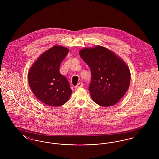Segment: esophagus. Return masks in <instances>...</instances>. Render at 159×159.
Listing matches in <instances>:
<instances>
[{
  "mask_svg": "<svg viewBox=\"0 0 159 159\" xmlns=\"http://www.w3.org/2000/svg\"><path fill=\"white\" fill-rule=\"evenodd\" d=\"M83 86V83H79L76 86V89H79V88H82Z\"/></svg>",
  "mask_w": 159,
  "mask_h": 159,
  "instance_id": "34e87169",
  "label": "esophagus"
}]
</instances>
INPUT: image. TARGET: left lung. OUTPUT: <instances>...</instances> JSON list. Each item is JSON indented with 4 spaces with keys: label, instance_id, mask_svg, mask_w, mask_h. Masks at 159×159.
<instances>
[{
    "label": "left lung",
    "instance_id": "8db88e82",
    "mask_svg": "<svg viewBox=\"0 0 159 159\" xmlns=\"http://www.w3.org/2000/svg\"><path fill=\"white\" fill-rule=\"evenodd\" d=\"M79 55L91 69L89 90L92 100L102 107L116 104L130 85V73L126 62L101 46L84 48Z\"/></svg>",
    "mask_w": 159,
    "mask_h": 159
}]
</instances>
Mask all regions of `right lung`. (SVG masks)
<instances>
[{"label": "right lung", "instance_id": "add662e5", "mask_svg": "<svg viewBox=\"0 0 159 159\" xmlns=\"http://www.w3.org/2000/svg\"><path fill=\"white\" fill-rule=\"evenodd\" d=\"M68 48L55 45L41 54L28 73L30 89L36 97L46 105L59 107L68 101L72 93L60 66L68 53Z\"/></svg>", "mask_w": 159, "mask_h": 159}]
</instances>
